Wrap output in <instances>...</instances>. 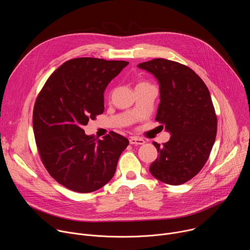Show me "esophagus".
I'll return each instance as SVG.
<instances>
[{"label":"esophagus","mask_w":250,"mask_h":250,"mask_svg":"<svg viewBox=\"0 0 250 250\" xmlns=\"http://www.w3.org/2000/svg\"><path fill=\"white\" fill-rule=\"evenodd\" d=\"M145 142L146 141L144 139L139 138L137 136H132V137L129 138V144L132 145V146H141V145H144Z\"/></svg>","instance_id":"1"}]
</instances>
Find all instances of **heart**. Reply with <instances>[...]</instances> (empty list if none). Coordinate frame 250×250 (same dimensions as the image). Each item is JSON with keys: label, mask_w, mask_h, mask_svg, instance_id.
Returning <instances> with one entry per match:
<instances>
[{"label": "heart", "mask_w": 250, "mask_h": 250, "mask_svg": "<svg viewBox=\"0 0 250 250\" xmlns=\"http://www.w3.org/2000/svg\"><path fill=\"white\" fill-rule=\"evenodd\" d=\"M138 84H144V82H141V83H138ZM138 84H137V85H138Z\"/></svg>", "instance_id": "1"}]
</instances>
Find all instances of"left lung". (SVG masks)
<instances>
[{
	"mask_svg": "<svg viewBox=\"0 0 250 250\" xmlns=\"http://www.w3.org/2000/svg\"><path fill=\"white\" fill-rule=\"evenodd\" d=\"M137 67L155 76L160 104L156 122L171 133L160 146L149 171L159 181L181 185L192 179L206 164L216 140L218 120L208 87L186 65L155 58Z\"/></svg>",
	"mask_w": 250,
	"mask_h": 250,
	"instance_id": "1",
	"label": "left lung"
}]
</instances>
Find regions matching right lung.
Returning a JSON list of instances; mask_svg holds the SVG:
<instances>
[{
	"label": "right lung",
	"instance_id": "obj_1",
	"mask_svg": "<svg viewBox=\"0 0 250 250\" xmlns=\"http://www.w3.org/2000/svg\"><path fill=\"white\" fill-rule=\"evenodd\" d=\"M127 61L70 59L49 76L34 104L32 125L41 159L67 189L91 193L115 175L129 141L110 131L97 139L83 129L104 113V92Z\"/></svg>",
	"mask_w": 250,
	"mask_h": 250
}]
</instances>
